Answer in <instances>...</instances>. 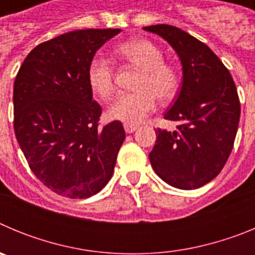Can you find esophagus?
<instances>
[{
    "mask_svg": "<svg viewBox=\"0 0 255 255\" xmlns=\"http://www.w3.org/2000/svg\"><path fill=\"white\" fill-rule=\"evenodd\" d=\"M124 129H125L126 134H131V132H134L135 130L138 129V126L131 125V124H124Z\"/></svg>",
    "mask_w": 255,
    "mask_h": 255,
    "instance_id": "34e87169",
    "label": "esophagus"
}]
</instances>
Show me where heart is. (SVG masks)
<instances>
[{"instance_id": "obj_1", "label": "heart", "mask_w": 255, "mask_h": 255, "mask_svg": "<svg viewBox=\"0 0 255 255\" xmlns=\"http://www.w3.org/2000/svg\"><path fill=\"white\" fill-rule=\"evenodd\" d=\"M117 55L132 66L140 69L134 93H125L108 108L114 120L125 124H139L161 102H170L179 92L181 78L172 65L163 62V52L148 39H131L117 48ZM88 84L102 100H108L115 92V67L102 56H94L88 65Z\"/></svg>"}]
</instances>
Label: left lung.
I'll use <instances>...</instances> for the list:
<instances>
[{"instance_id": "left-lung-1", "label": "left lung", "mask_w": 255, "mask_h": 255, "mask_svg": "<svg viewBox=\"0 0 255 255\" xmlns=\"http://www.w3.org/2000/svg\"><path fill=\"white\" fill-rule=\"evenodd\" d=\"M176 51L182 65V84L166 120L175 131L155 130L149 161L163 181L191 190L215 179L233 150L240 119L236 85L222 61L203 42L166 24L144 26Z\"/></svg>"}]
</instances>
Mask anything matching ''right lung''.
I'll return each instance as SVG.
<instances>
[{
  "label": "right lung",
  "instance_id": "1",
  "mask_svg": "<svg viewBox=\"0 0 255 255\" xmlns=\"http://www.w3.org/2000/svg\"><path fill=\"white\" fill-rule=\"evenodd\" d=\"M121 29H83L38 44L13 83V130L29 167L56 194L84 199L114 173L125 140L120 121L100 128L102 108L88 65Z\"/></svg>",
  "mask_w": 255,
  "mask_h": 255
}]
</instances>
